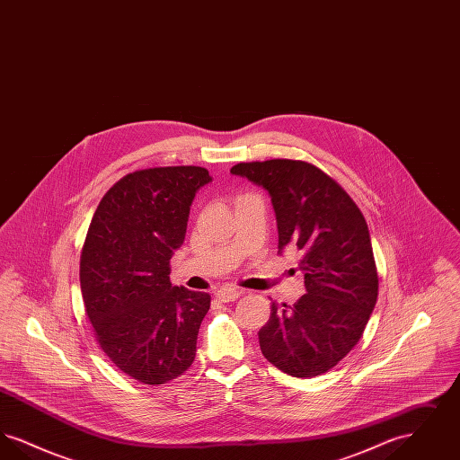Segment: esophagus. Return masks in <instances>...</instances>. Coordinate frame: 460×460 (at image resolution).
<instances>
[{
	"label": "esophagus",
	"instance_id": "obj_1",
	"mask_svg": "<svg viewBox=\"0 0 460 460\" xmlns=\"http://www.w3.org/2000/svg\"><path fill=\"white\" fill-rule=\"evenodd\" d=\"M241 295H243V291L240 289H234V288H222L219 289L217 293H216V296H217V300L219 302H234V300H238Z\"/></svg>",
	"mask_w": 460,
	"mask_h": 460
}]
</instances>
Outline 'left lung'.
<instances>
[{
    "label": "left lung",
    "instance_id": "obj_1",
    "mask_svg": "<svg viewBox=\"0 0 460 460\" xmlns=\"http://www.w3.org/2000/svg\"><path fill=\"white\" fill-rule=\"evenodd\" d=\"M231 174L270 195L279 253L288 244L302 253L306 293L293 306L272 302L259 331L263 357L293 377L328 372L358 343L377 300L367 222L347 191L308 162H241Z\"/></svg>",
    "mask_w": 460,
    "mask_h": 460
}]
</instances>
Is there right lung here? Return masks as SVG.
<instances>
[{
  "label": "right lung",
  "instance_id": "1",
  "mask_svg": "<svg viewBox=\"0 0 460 460\" xmlns=\"http://www.w3.org/2000/svg\"><path fill=\"white\" fill-rule=\"evenodd\" d=\"M195 165L136 171L102 198L81 253V291L94 338L110 360L143 385L188 371L210 295L171 285V259L190 207L208 184Z\"/></svg>",
  "mask_w": 460,
  "mask_h": 460
}]
</instances>
